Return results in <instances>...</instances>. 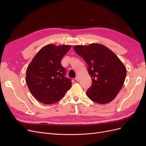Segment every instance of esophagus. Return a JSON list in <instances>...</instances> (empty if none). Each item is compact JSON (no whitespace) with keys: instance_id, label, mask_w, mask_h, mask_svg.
Instances as JSON below:
<instances>
[{"instance_id":"34e87169","label":"esophagus","mask_w":146,"mask_h":146,"mask_svg":"<svg viewBox=\"0 0 146 146\" xmlns=\"http://www.w3.org/2000/svg\"><path fill=\"white\" fill-rule=\"evenodd\" d=\"M75 80H76V81H79V80H80V78H79V77L78 76H77L76 77V78H75Z\"/></svg>"}]
</instances>
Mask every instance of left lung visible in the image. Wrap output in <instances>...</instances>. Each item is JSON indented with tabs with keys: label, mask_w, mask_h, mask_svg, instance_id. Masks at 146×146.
Instances as JSON below:
<instances>
[{
	"label": "left lung",
	"mask_w": 146,
	"mask_h": 146,
	"mask_svg": "<svg viewBox=\"0 0 146 146\" xmlns=\"http://www.w3.org/2000/svg\"><path fill=\"white\" fill-rule=\"evenodd\" d=\"M73 48L88 64V73L92 78L87 96L98 104L111 102L122 89L126 77V68L121 60L99 43L77 45Z\"/></svg>",
	"instance_id": "1"
}]
</instances>
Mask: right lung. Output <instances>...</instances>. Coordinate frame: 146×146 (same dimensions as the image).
<instances>
[{"mask_svg":"<svg viewBox=\"0 0 146 146\" xmlns=\"http://www.w3.org/2000/svg\"><path fill=\"white\" fill-rule=\"evenodd\" d=\"M71 46L50 44L41 48L34 56L26 71V83L35 98L50 105L56 102L72 86L64 77L66 70L61 59Z\"/></svg>","mask_w":146,"mask_h":146,"instance_id":"add662e5","label":"right lung"}]
</instances>
